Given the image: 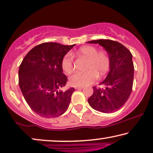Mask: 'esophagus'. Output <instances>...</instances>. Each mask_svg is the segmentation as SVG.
Returning a JSON list of instances; mask_svg holds the SVG:
<instances>
[{
  "instance_id": "1",
  "label": "esophagus",
  "mask_w": 153,
  "mask_h": 153,
  "mask_svg": "<svg viewBox=\"0 0 153 153\" xmlns=\"http://www.w3.org/2000/svg\"><path fill=\"white\" fill-rule=\"evenodd\" d=\"M75 89H82L83 88V86H75Z\"/></svg>"
}]
</instances>
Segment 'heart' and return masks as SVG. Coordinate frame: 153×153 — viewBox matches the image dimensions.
Listing matches in <instances>:
<instances>
[{"instance_id":"heart-1","label":"heart","mask_w":153,"mask_h":153,"mask_svg":"<svg viewBox=\"0 0 153 153\" xmlns=\"http://www.w3.org/2000/svg\"><path fill=\"white\" fill-rule=\"evenodd\" d=\"M77 58H85L88 60L85 70L83 73H75L70 78V82L75 86H85L91 84L97 75L103 76L109 71L110 59L105 51H98L96 48L91 45L81 47L74 53ZM62 71L66 74L73 73V58L71 55H67L62 58L61 62Z\"/></svg>"}]
</instances>
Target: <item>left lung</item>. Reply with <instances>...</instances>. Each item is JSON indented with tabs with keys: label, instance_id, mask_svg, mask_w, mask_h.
<instances>
[{
	"label": "left lung",
	"instance_id": "left-lung-1",
	"mask_svg": "<svg viewBox=\"0 0 153 153\" xmlns=\"http://www.w3.org/2000/svg\"><path fill=\"white\" fill-rule=\"evenodd\" d=\"M87 43L103 47L110 59L109 73L100 83L103 88L93 87L88 103L97 111L113 113L122 108L131 94L134 78L132 56L127 48L114 40L100 39Z\"/></svg>",
	"mask_w": 153,
	"mask_h": 153
}]
</instances>
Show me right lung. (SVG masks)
Instances as JSON below:
<instances>
[{
  "label": "right lung",
  "instance_id": "obj_1",
  "mask_svg": "<svg viewBox=\"0 0 153 153\" xmlns=\"http://www.w3.org/2000/svg\"><path fill=\"white\" fill-rule=\"evenodd\" d=\"M75 45L43 43L31 49L23 58L19 71V86L30 108L40 116L58 117L68 108L74 88L63 91L68 78L61 62Z\"/></svg>",
  "mask_w": 153,
  "mask_h": 153
}]
</instances>
